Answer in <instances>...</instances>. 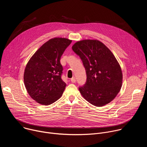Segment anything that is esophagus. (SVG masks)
<instances>
[{
    "instance_id": "esophagus-1",
    "label": "esophagus",
    "mask_w": 147,
    "mask_h": 147,
    "mask_svg": "<svg viewBox=\"0 0 147 147\" xmlns=\"http://www.w3.org/2000/svg\"><path fill=\"white\" fill-rule=\"evenodd\" d=\"M71 81L72 82H76V78L74 77H72L71 78Z\"/></svg>"
}]
</instances>
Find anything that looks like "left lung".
<instances>
[{"label": "left lung", "instance_id": "obj_1", "mask_svg": "<svg viewBox=\"0 0 147 147\" xmlns=\"http://www.w3.org/2000/svg\"><path fill=\"white\" fill-rule=\"evenodd\" d=\"M72 49L86 71V82L78 88L82 96L98 107L111 102L120 91L123 80L121 67L113 54L98 40L78 41Z\"/></svg>", "mask_w": 147, "mask_h": 147}]
</instances>
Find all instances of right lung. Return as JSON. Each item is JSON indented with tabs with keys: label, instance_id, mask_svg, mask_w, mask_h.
Returning a JSON list of instances; mask_svg holds the SVG:
<instances>
[{
	"label": "right lung",
	"instance_id": "1",
	"mask_svg": "<svg viewBox=\"0 0 147 147\" xmlns=\"http://www.w3.org/2000/svg\"><path fill=\"white\" fill-rule=\"evenodd\" d=\"M71 40L51 39L33 55L26 65L24 82L30 96L38 103L49 105L59 99L66 84L61 79L60 58Z\"/></svg>",
	"mask_w": 147,
	"mask_h": 147
}]
</instances>
